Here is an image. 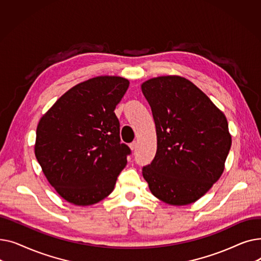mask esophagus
Returning a JSON list of instances; mask_svg holds the SVG:
<instances>
[{"label":"esophagus","instance_id":"esophagus-1","mask_svg":"<svg viewBox=\"0 0 261 261\" xmlns=\"http://www.w3.org/2000/svg\"><path fill=\"white\" fill-rule=\"evenodd\" d=\"M138 146H139V143L136 142V141L132 142V143L129 145V147H130V149H131V150H135L136 148H138Z\"/></svg>","mask_w":261,"mask_h":261}]
</instances>
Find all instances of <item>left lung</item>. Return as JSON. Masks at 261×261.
I'll return each mask as SVG.
<instances>
[{"instance_id": "1", "label": "left lung", "mask_w": 261, "mask_h": 261, "mask_svg": "<svg viewBox=\"0 0 261 261\" xmlns=\"http://www.w3.org/2000/svg\"><path fill=\"white\" fill-rule=\"evenodd\" d=\"M151 107L156 153L143 176L164 203H195L220 179L231 146L224 113L188 79L160 76L141 86Z\"/></svg>"}]
</instances>
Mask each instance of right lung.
Returning <instances> with one entry per match:
<instances>
[{
    "label": "right lung",
    "mask_w": 261,
    "mask_h": 261,
    "mask_svg": "<svg viewBox=\"0 0 261 261\" xmlns=\"http://www.w3.org/2000/svg\"><path fill=\"white\" fill-rule=\"evenodd\" d=\"M120 76L74 86L40 118L35 155L48 183L68 203L89 206L112 193L130 149L114 113L129 87Z\"/></svg>",
    "instance_id": "right-lung-1"
}]
</instances>
